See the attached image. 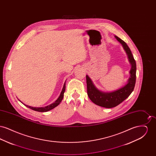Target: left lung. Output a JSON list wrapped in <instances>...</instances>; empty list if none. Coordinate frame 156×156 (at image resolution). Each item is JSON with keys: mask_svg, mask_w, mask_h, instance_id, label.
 Masks as SVG:
<instances>
[{"mask_svg": "<svg viewBox=\"0 0 156 156\" xmlns=\"http://www.w3.org/2000/svg\"><path fill=\"white\" fill-rule=\"evenodd\" d=\"M115 37L123 45L132 65V68L130 71V77L129 79L128 83L123 88L116 91L105 93L97 89L89 76L88 75L86 76L87 93L89 99L97 105L106 108H112L118 106L129 97L133 90L136 79V64L130 49L124 41L116 36Z\"/></svg>", "mask_w": 156, "mask_h": 156, "instance_id": "8db88e82", "label": "left lung"}]
</instances>
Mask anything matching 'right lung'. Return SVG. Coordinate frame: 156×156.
I'll use <instances>...</instances> for the list:
<instances>
[{"mask_svg": "<svg viewBox=\"0 0 156 156\" xmlns=\"http://www.w3.org/2000/svg\"><path fill=\"white\" fill-rule=\"evenodd\" d=\"M65 90H66V83H64V87H63V88L61 92V94L59 95V98L52 104L50 105H48L45 107H41V108H34V107H31L30 106H28V105H24L26 106H27V108H30L31 109L33 110V111H35L40 112H47L50 111L53 108H55L56 106H57L59 103L61 102V101L63 99V97H64V94L65 92Z\"/></svg>", "mask_w": 156, "mask_h": 156, "instance_id": "right-lung-1", "label": "right lung"}]
</instances>
